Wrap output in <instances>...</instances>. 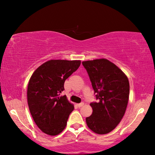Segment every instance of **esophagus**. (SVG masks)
<instances>
[{
    "label": "esophagus",
    "instance_id": "esophagus-1",
    "mask_svg": "<svg viewBox=\"0 0 155 155\" xmlns=\"http://www.w3.org/2000/svg\"><path fill=\"white\" fill-rule=\"evenodd\" d=\"M84 103H78L77 104V106L78 107V108H80V107H81L82 106H83Z\"/></svg>",
    "mask_w": 155,
    "mask_h": 155
}]
</instances>
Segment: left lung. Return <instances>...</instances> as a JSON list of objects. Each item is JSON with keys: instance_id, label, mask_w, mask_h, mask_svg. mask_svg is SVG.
<instances>
[{"instance_id": "obj_1", "label": "left lung", "mask_w": 155, "mask_h": 155, "mask_svg": "<svg viewBox=\"0 0 155 155\" xmlns=\"http://www.w3.org/2000/svg\"><path fill=\"white\" fill-rule=\"evenodd\" d=\"M97 102L90 103L93 112L86 117L87 127L98 134H107L124 116L129 97V82L118 67L104 59L83 61Z\"/></svg>"}]
</instances>
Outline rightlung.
Returning <instances> with one entry per match:
<instances>
[{"instance_id":"add662e5","label":"right lung","mask_w":155,"mask_h":155,"mask_svg":"<svg viewBox=\"0 0 155 155\" xmlns=\"http://www.w3.org/2000/svg\"><path fill=\"white\" fill-rule=\"evenodd\" d=\"M80 65L77 60H50L31 76L27 89L28 107L35 124L46 134L57 135L66 127L74 106L60 94L64 90L65 81Z\"/></svg>"}]
</instances>
